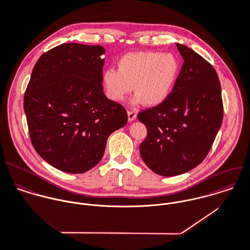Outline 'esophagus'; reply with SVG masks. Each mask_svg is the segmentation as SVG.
Here are the masks:
<instances>
[{
    "label": "esophagus",
    "instance_id": "34e87169",
    "mask_svg": "<svg viewBox=\"0 0 250 250\" xmlns=\"http://www.w3.org/2000/svg\"><path fill=\"white\" fill-rule=\"evenodd\" d=\"M136 117H137V113L135 111H133V110H129L128 111V119H129V121H134L136 119Z\"/></svg>",
    "mask_w": 250,
    "mask_h": 250
}]
</instances>
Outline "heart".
<instances>
[{"label": "heart", "mask_w": 250, "mask_h": 250, "mask_svg": "<svg viewBox=\"0 0 250 250\" xmlns=\"http://www.w3.org/2000/svg\"><path fill=\"white\" fill-rule=\"evenodd\" d=\"M180 73L178 58L172 53L130 52L117 62V70L107 69L102 84L108 99L122 102L133 90L135 103L148 106L163 104L171 94Z\"/></svg>", "instance_id": "obj_1"}]
</instances>
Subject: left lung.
<instances>
[{
	"mask_svg": "<svg viewBox=\"0 0 250 250\" xmlns=\"http://www.w3.org/2000/svg\"><path fill=\"white\" fill-rule=\"evenodd\" d=\"M184 63L171 94L138 118L147 129L142 159L163 176L184 173L203 162L223 119L221 86L213 67L190 47L176 43Z\"/></svg>",
	"mask_w": 250,
	"mask_h": 250,
	"instance_id": "1",
	"label": "left lung"
}]
</instances>
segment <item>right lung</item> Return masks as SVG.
Wrapping results in <instances>:
<instances>
[{"label":"right lung","instance_id":"obj_1","mask_svg":"<svg viewBox=\"0 0 250 250\" xmlns=\"http://www.w3.org/2000/svg\"><path fill=\"white\" fill-rule=\"evenodd\" d=\"M104 48L63 43L37 61L24 95L32 145L51 166L83 173L102 159L111 133L126 125V109L107 99Z\"/></svg>","mask_w":250,"mask_h":250}]
</instances>
